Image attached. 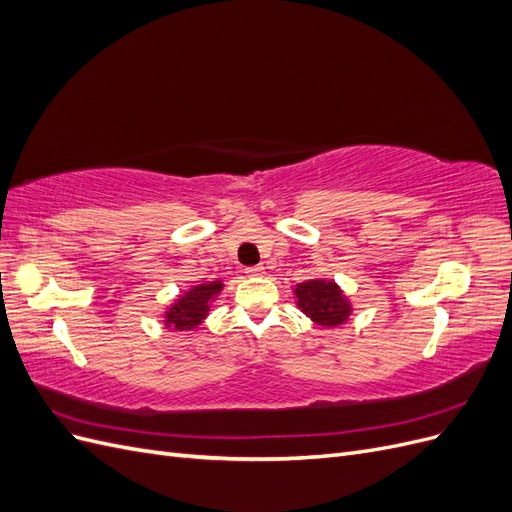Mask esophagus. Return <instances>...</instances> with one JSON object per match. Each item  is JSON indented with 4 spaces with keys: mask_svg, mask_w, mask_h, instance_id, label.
I'll return each instance as SVG.
<instances>
[{
    "mask_svg": "<svg viewBox=\"0 0 512 512\" xmlns=\"http://www.w3.org/2000/svg\"><path fill=\"white\" fill-rule=\"evenodd\" d=\"M245 273H247V275H262V273H265V267H262V265L247 267V269H245Z\"/></svg>",
    "mask_w": 512,
    "mask_h": 512,
    "instance_id": "esophagus-1",
    "label": "esophagus"
}]
</instances>
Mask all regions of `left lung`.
<instances>
[{
	"label": "left lung",
	"instance_id": "left-lung-1",
	"mask_svg": "<svg viewBox=\"0 0 512 512\" xmlns=\"http://www.w3.org/2000/svg\"><path fill=\"white\" fill-rule=\"evenodd\" d=\"M297 305L322 327H337L346 322L350 314V303L333 282L309 280L294 288Z\"/></svg>",
	"mask_w": 512,
	"mask_h": 512
}]
</instances>
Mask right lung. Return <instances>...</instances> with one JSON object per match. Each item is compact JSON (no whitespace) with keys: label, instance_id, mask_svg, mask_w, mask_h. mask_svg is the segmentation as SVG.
Returning <instances> with one entry per match:
<instances>
[{"label":"right lung","instance_id":"right-lung-1","mask_svg":"<svg viewBox=\"0 0 512 512\" xmlns=\"http://www.w3.org/2000/svg\"><path fill=\"white\" fill-rule=\"evenodd\" d=\"M222 290V282H209L198 284L190 292L181 294V299L170 305L166 312V324H170L175 331H185L198 327L209 312V303Z\"/></svg>","mask_w":512,"mask_h":512}]
</instances>
